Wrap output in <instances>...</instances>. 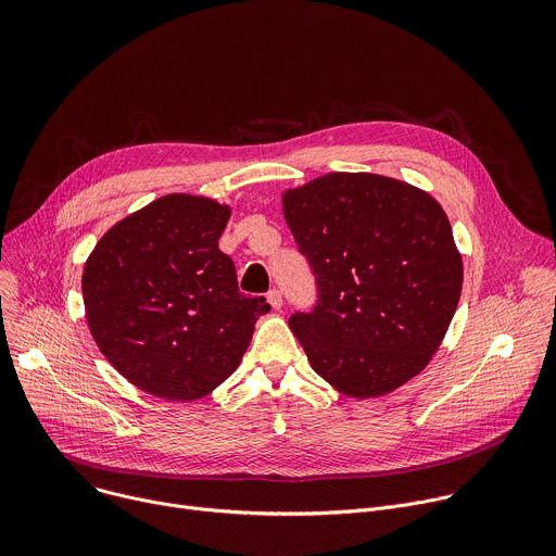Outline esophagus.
I'll use <instances>...</instances> for the list:
<instances>
[{
  "label": "esophagus",
  "mask_w": 556,
  "mask_h": 556,
  "mask_svg": "<svg viewBox=\"0 0 556 556\" xmlns=\"http://www.w3.org/2000/svg\"><path fill=\"white\" fill-rule=\"evenodd\" d=\"M266 299H268V303H270L275 309H279V307L283 305V294H281V290H277V288H273Z\"/></svg>",
  "instance_id": "esophagus-1"
}]
</instances>
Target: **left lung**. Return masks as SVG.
Instances as JSON below:
<instances>
[{"instance_id":"obj_1","label":"left lung","mask_w":556,"mask_h":556,"mask_svg":"<svg viewBox=\"0 0 556 556\" xmlns=\"http://www.w3.org/2000/svg\"><path fill=\"white\" fill-rule=\"evenodd\" d=\"M281 202L319 292L288 321L312 369L352 399L418 376L462 294V255L442 206L376 174H328Z\"/></svg>"}]
</instances>
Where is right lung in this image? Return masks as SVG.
Wrapping results in <instances>:
<instances>
[{"label": "right lung", "instance_id": "obj_1", "mask_svg": "<svg viewBox=\"0 0 556 556\" xmlns=\"http://www.w3.org/2000/svg\"><path fill=\"white\" fill-rule=\"evenodd\" d=\"M230 208L172 193L114 224L84 270L90 332L103 356L138 389L195 401L240 365L264 296L237 288L217 247Z\"/></svg>", "mask_w": 556, "mask_h": 556}]
</instances>
